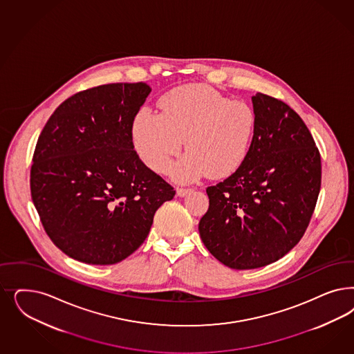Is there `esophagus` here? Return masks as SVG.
I'll use <instances>...</instances> for the list:
<instances>
[{"mask_svg": "<svg viewBox=\"0 0 354 354\" xmlns=\"http://www.w3.org/2000/svg\"><path fill=\"white\" fill-rule=\"evenodd\" d=\"M177 195L178 196H185V195L189 194V193H192L193 192V189H185V187H177Z\"/></svg>", "mask_w": 354, "mask_h": 354, "instance_id": "1", "label": "esophagus"}]
</instances>
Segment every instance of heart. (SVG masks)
I'll return each mask as SVG.
<instances>
[{"label":"heart","instance_id":"obj_1","mask_svg":"<svg viewBox=\"0 0 354 354\" xmlns=\"http://www.w3.org/2000/svg\"><path fill=\"white\" fill-rule=\"evenodd\" d=\"M160 114L142 108L134 117L131 136L142 161L159 174L185 147L186 153L171 169V177L190 183L207 173L224 178L248 158L255 130V113L249 104L229 100L205 84H183L167 92Z\"/></svg>","mask_w":354,"mask_h":354}]
</instances>
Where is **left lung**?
Listing matches in <instances>:
<instances>
[{"instance_id":"obj_1","label":"left lung","mask_w":354,"mask_h":354,"mask_svg":"<svg viewBox=\"0 0 354 354\" xmlns=\"http://www.w3.org/2000/svg\"><path fill=\"white\" fill-rule=\"evenodd\" d=\"M255 130L243 164L207 187L208 209L199 221L207 250L233 270L276 262L302 239L318 201L319 149L302 118L258 92L251 97Z\"/></svg>"}]
</instances>
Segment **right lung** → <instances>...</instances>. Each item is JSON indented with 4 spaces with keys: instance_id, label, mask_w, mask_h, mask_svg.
Instances as JSON below:
<instances>
[{
    "instance_id": "add662e5",
    "label": "right lung",
    "mask_w": 354,
    "mask_h": 354,
    "mask_svg": "<svg viewBox=\"0 0 354 354\" xmlns=\"http://www.w3.org/2000/svg\"><path fill=\"white\" fill-rule=\"evenodd\" d=\"M149 92L142 82L78 92L37 139L32 202L49 239L75 261H124L147 239L160 205L176 194L134 151L133 120Z\"/></svg>"
}]
</instances>
